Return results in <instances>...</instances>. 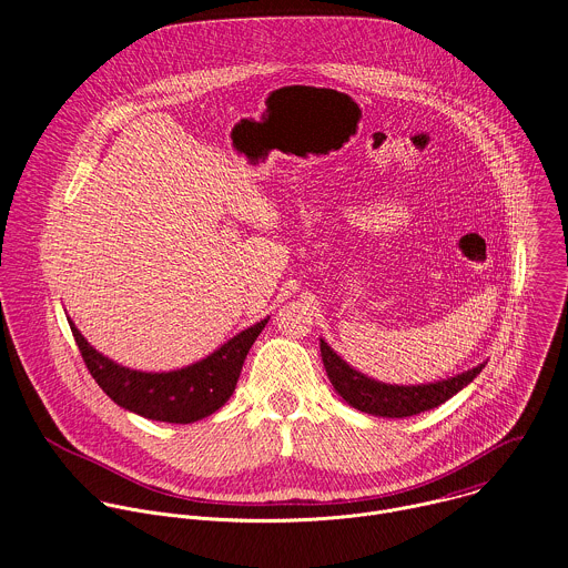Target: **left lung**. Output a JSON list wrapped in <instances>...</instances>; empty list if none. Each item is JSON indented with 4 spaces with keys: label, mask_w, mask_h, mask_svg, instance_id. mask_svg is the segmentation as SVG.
<instances>
[{
    "label": "left lung",
    "mask_w": 568,
    "mask_h": 568,
    "mask_svg": "<svg viewBox=\"0 0 568 568\" xmlns=\"http://www.w3.org/2000/svg\"><path fill=\"white\" fill-rule=\"evenodd\" d=\"M321 359L326 373L335 386V390L355 407L357 412L382 416V418H409L434 407H440L452 395L465 388L483 368L478 364L471 371H465L456 377H447L436 384H418V386H395L375 382L355 368H351L326 342L321 339Z\"/></svg>",
    "instance_id": "1"
}]
</instances>
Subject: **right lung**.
Segmentation results:
<instances>
[{"label":"right lung","mask_w":568,"mask_h":568,"mask_svg":"<svg viewBox=\"0 0 568 568\" xmlns=\"http://www.w3.org/2000/svg\"><path fill=\"white\" fill-rule=\"evenodd\" d=\"M267 318L242 331L206 359L171 373H141L114 364L94 351L69 321L80 355L97 384L119 407L159 423L189 425L215 414L233 395L242 364Z\"/></svg>","instance_id":"1"}]
</instances>
